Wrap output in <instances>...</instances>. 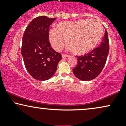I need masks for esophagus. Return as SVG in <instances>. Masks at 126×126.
I'll use <instances>...</instances> for the list:
<instances>
[{"label":"esophagus","instance_id":"esophagus-1","mask_svg":"<svg viewBox=\"0 0 126 126\" xmlns=\"http://www.w3.org/2000/svg\"><path fill=\"white\" fill-rule=\"evenodd\" d=\"M69 55H68V54H62V57H63V58H66V57H69Z\"/></svg>","mask_w":126,"mask_h":126}]
</instances>
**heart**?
I'll return each instance as SVG.
<instances>
[{
    "label": "heart",
    "mask_w": 126,
    "mask_h": 126,
    "mask_svg": "<svg viewBox=\"0 0 126 126\" xmlns=\"http://www.w3.org/2000/svg\"><path fill=\"white\" fill-rule=\"evenodd\" d=\"M104 28L98 20L80 19L73 22H61L56 30L49 31V40L56 50H60L66 44L73 53L84 54L94 50L100 42Z\"/></svg>",
    "instance_id": "b5f03b06"
}]
</instances>
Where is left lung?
I'll return each instance as SVG.
<instances>
[{
  "label": "left lung",
  "instance_id": "1",
  "mask_svg": "<svg viewBox=\"0 0 126 126\" xmlns=\"http://www.w3.org/2000/svg\"><path fill=\"white\" fill-rule=\"evenodd\" d=\"M109 53V40L105 31L99 47L84 56H76L78 64L73 72L78 79L84 81L92 80L100 74L104 67Z\"/></svg>",
  "mask_w": 126,
  "mask_h": 126
}]
</instances>
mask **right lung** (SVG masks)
Returning a JSON list of instances; mask_svg holds the SVG:
<instances>
[{
	"label": "right lung",
	"mask_w": 126,
	"mask_h": 126,
	"mask_svg": "<svg viewBox=\"0 0 126 126\" xmlns=\"http://www.w3.org/2000/svg\"><path fill=\"white\" fill-rule=\"evenodd\" d=\"M56 18L37 17L26 28L22 37L21 54L27 72L34 79H50L57 70L62 55L51 48L49 28Z\"/></svg>",
	"instance_id": "add662e5"
}]
</instances>
